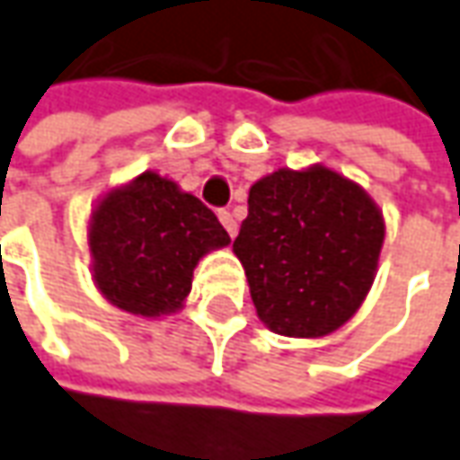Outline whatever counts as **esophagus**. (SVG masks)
Here are the masks:
<instances>
[{"label": "esophagus", "mask_w": 460, "mask_h": 460, "mask_svg": "<svg viewBox=\"0 0 460 460\" xmlns=\"http://www.w3.org/2000/svg\"><path fill=\"white\" fill-rule=\"evenodd\" d=\"M218 221L224 224V229L229 231V236H236V218H234L226 208H221V211H218Z\"/></svg>", "instance_id": "esophagus-1"}]
</instances>
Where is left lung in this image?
<instances>
[{"instance_id": "8db88e82", "label": "left lung", "mask_w": 460, "mask_h": 460, "mask_svg": "<svg viewBox=\"0 0 460 460\" xmlns=\"http://www.w3.org/2000/svg\"><path fill=\"white\" fill-rule=\"evenodd\" d=\"M382 242L385 218L361 185L323 165L282 167L249 188L234 254L261 323L318 339L364 303Z\"/></svg>"}]
</instances>
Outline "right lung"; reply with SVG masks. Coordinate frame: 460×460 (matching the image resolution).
I'll return each instance as SVG.
<instances>
[{
  "label": "right lung",
  "instance_id": "obj_1",
  "mask_svg": "<svg viewBox=\"0 0 460 460\" xmlns=\"http://www.w3.org/2000/svg\"><path fill=\"white\" fill-rule=\"evenodd\" d=\"M229 242L208 206L152 170L109 190L88 226L96 288L145 318L182 308L200 257Z\"/></svg>",
  "mask_w": 460,
  "mask_h": 460
}]
</instances>
